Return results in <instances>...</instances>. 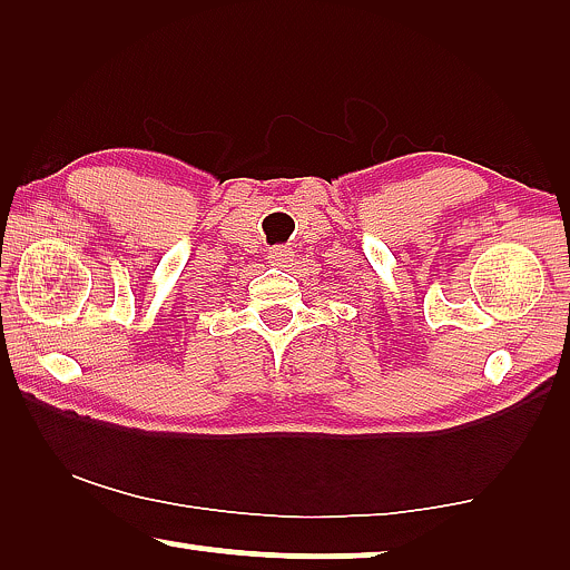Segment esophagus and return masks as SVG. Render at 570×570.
Masks as SVG:
<instances>
[{
	"mask_svg": "<svg viewBox=\"0 0 570 570\" xmlns=\"http://www.w3.org/2000/svg\"><path fill=\"white\" fill-rule=\"evenodd\" d=\"M269 259H273V265L285 267V263H291V247H273L269 249Z\"/></svg>",
	"mask_w": 570,
	"mask_h": 570,
	"instance_id": "esophagus-1",
	"label": "esophagus"
}]
</instances>
